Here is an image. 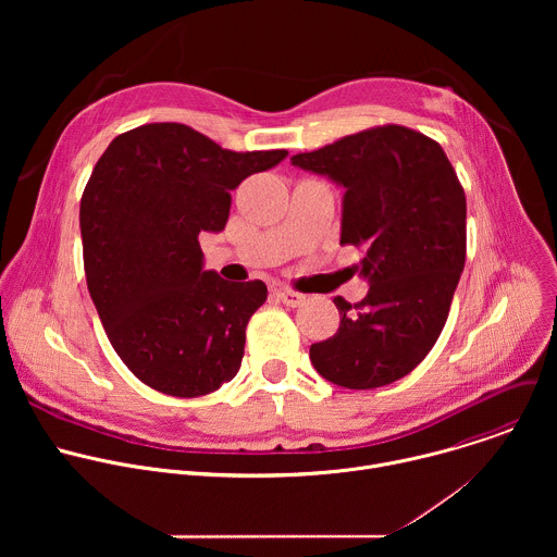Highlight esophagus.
Returning a JSON list of instances; mask_svg holds the SVG:
<instances>
[{"label":"esophagus","instance_id":"obj_1","mask_svg":"<svg viewBox=\"0 0 557 557\" xmlns=\"http://www.w3.org/2000/svg\"><path fill=\"white\" fill-rule=\"evenodd\" d=\"M271 293H273L275 297H280L286 306H293V308L306 301V295H301V293H297V290H293V288H288V286H284V284H280V282L271 284Z\"/></svg>","mask_w":557,"mask_h":557}]
</instances>
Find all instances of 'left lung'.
Wrapping results in <instances>:
<instances>
[{"label": "left lung", "instance_id": "obj_1", "mask_svg": "<svg viewBox=\"0 0 557 557\" xmlns=\"http://www.w3.org/2000/svg\"><path fill=\"white\" fill-rule=\"evenodd\" d=\"M290 163L346 187L342 245L363 247L368 295L335 297L337 333L310 346L324 379L370 389L410 374L434 348L467 253V202L443 147L410 127L379 125Z\"/></svg>", "mask_w": 557, "mask_h": 557}]
</instances>
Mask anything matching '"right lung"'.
<instances>
[{"mask_svg":"<svg viewBox=\"0 0 557 557\" xmlns=\"http://www.w3.org/2000/svg\"><path fill=\"white\" fill-rule=\"evenodd\" d=\"M286 149L231 151L183 123L119 134L82 196L84 269L106 335L145 385L194 399L240 370L267 284L202 271V231H222L231 189Z\"/></svg>","mask_w":557,"mask_h":557,"instance_id":"right-lung-1","label":"right lung"}]
</instances>
